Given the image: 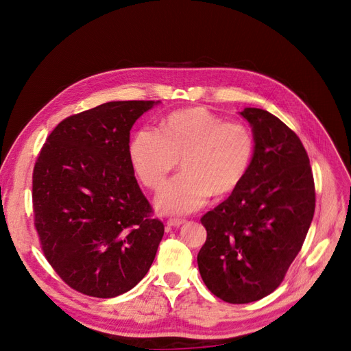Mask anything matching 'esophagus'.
Listing matches in <instances>:
<instances>
[{"mask_svg": "<svg viewBox=\"0 0 351 351\" xmlns=\"http://www.w3.org/2000/svg\"><path fill=\"white\" fill-rule=\"evenodd\" d=\"M186 221H187L186 218H168V219H167V224H168L169 227H178V226L184 224Z\"/></svg>", "mask_w": 351, "mask_h": 351, "instance_id": "obj_1", "label": "esophagus"}]
</instances>
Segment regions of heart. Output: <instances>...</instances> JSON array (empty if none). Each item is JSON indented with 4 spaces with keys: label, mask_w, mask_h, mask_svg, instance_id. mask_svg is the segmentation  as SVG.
I'll list each match as a JSON object with an SVG mask.
<instances>
[{
    "label": "heart",
    "mask_w": 351,
    "mask_h": 351,
    "mask_svg": "<svg viewBox=\"0 0 351 351\" xmlns=\"http://www.w3.org/2000/svg\"><path fill=\"white\" fill-rule=\"evenodd\" d=\"M254 152V139L241 121L204 107L168 114L159 132L142 129L130 143V162L136 176L151 190H159L182 158L183 171L158 197L167 212H190L210 195L224 196L246 177Z\"/></svg>",
    "instance_id": "b5f03b06"
}]
</instances>
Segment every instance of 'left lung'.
Here are the masks:
<instances>
[{
  "label": "left lung",
  "mask_w": 351,
  "mask_h": 351,
  "mask_svg": "<svg viewBox=\"0 0 351 351\" xmlns=\"http://www.w3.org/2000/svg\"><path fill=\"white\" fill-rule=\"evenodd\" d=\"M254 137L249 171L236 190L200 218L197 254L212 294L232 304L263 299L282 282L315 214L309 156L290 127L261 108H244Z\"/></svg>",
  "instance_id": "1"
}]
</instances>
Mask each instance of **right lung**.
<instances>
[{
  "instance_id": "right-lung-1",
  "label": "right lung",
  "mask_w": 351,
  "mask_h": 351,
  "mask_svg": "<svg viewBox=\"0 0 351 351\" xmlns=\"http://www.w3.org/2000/svg\"><path fill=\"white\" fill-rule=\"evenodd\" d=\"M155 101H117L62 120L32 176L40 249L82 294L110 299L149 271L164 236L130 162V130Z\"/></svg>"
}]
</instances>
